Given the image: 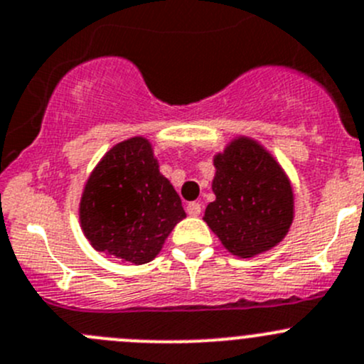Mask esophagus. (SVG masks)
Segmentation results:
<instances>
[{"instance_id":"34e87169","label":"esophagus","mask_w":364,"mask_h":364,"mask_svg":"<svg viewBox=\"0 0 364 364\" xmlns=\"http://www.w3.org/2000/svg\"><path fill=\"white\" fill-rule=\"evenodd\" d=\"M200 204L199 203H188L186 204V213L190 215V217H199L200 215Z\"/></svg>"}]
</instances>
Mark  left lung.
<instances>
[{"label": "left lung", "mask_w": 364, "mask_h": 364, "mask_svg": "<svg viewBox=\"0 0 364 364\" xmlns=\"http://www.w3.org/2000/svg\"><path fill=\"white\" fill-rule=\"evenodd\" d=\"M215 200L203 220L240 257L263 254L283 242L295 215L291 183L259 142L236 136L213 156Z\"/></svg>", "instance_id": "obj_1"}]
</instances>
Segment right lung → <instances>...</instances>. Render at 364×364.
<instances>
[{
    "label": "right lung",
    "instance_id": "right-lung-1",
    "mask_svg": "<svg viewBox=\"0 0 364 364\" xmlns=\"http://www.w3.org/2000/svg\"><path fill=\"white\" fill-rule=\"evenodd\" d=\"M186 217L146 136L119 142L96 165L80 200L83 235L97 252L144 264Z\"/></svg>",
    "mask_w": 364,
    "mask_h": 364
}]
</instances>
